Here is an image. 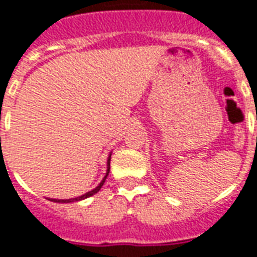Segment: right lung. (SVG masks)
I'll use <instances>...</instances> for the list:
<instances>
[{"label":"right lung","instance_id":"add662e5","mask_svg":"<svg viewBox=\"0 0 257 257\" xmlns=\"http://www.w3.org/2000/svg\"><path fill=\"white\" fill-rule=\"evenodd\" d=\"M109 168H110V156H109V159H108V171H106L105 178L102 179V182H101L100 185L97 186V188L93 189L91 192H87V193H86V194H83V196H80V197L71 198V200H50V201H56V203H72V201H79V200H83V198H87V197H90V196H93V194H95V193L98 192V190H100V189H101V186L104 185L106 177H108V172H109Z\"/></svg>","mask_w":257,"mask_h":257}]
</instances>
